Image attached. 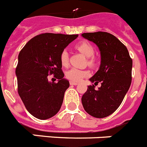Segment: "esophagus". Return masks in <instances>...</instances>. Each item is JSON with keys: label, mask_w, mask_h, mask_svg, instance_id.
<instances>
[{"label": "esophagus", "mask_w": 147, "mask_h": 147, "mask_svg": "<svg viewBox=\"0 0 147 147\" xmlns=\"http://www.w3.org/2000/svg\"><path fill=\"white\" fill-rule=\"evenodd\" d=\"M70 85H77L78 83L76 82L71 81V82H70Z\"/></svg>", "instance_id": "esophagus-1"}]
</instances>
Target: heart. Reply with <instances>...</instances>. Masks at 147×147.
Listing matches in <instances>:
<instances>
[{
    "label": "heart",
    "mask_w": 147,
    "mask_h": 147,
    "mask_svg": "<svg viewBox=\"0 0 147 147\" xmlns=\"http://www.w3.org/2000/svg\"><path fill=\"white\" fill-rule=\"evenodd\" d=\"M76 49L78 51L85 56L88 59V64L93 65L94 64V59L93 56L94 54L95 49L93 45L88 41H82L80 43H78L76 45ZM61 64L63 66H67L68 65V52L67 50H63L61 52L60 57ZM89 72L86 70H82L76 68V67H72L69 71H67L66 73V76L68 80L73 82H80L82 80L83 78L87 77L89 76Z\"/></svg>",
    "instance_id": "obj_1"
}]
</instances>
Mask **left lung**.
Wrapping results in <instances>:
<instances>
[{
	"instance_id": "8db88e82",
	"label": "left lung",
	"mask_w": 147,
	"mask_h": 147,
	"mask_svg": "<svg viewBox=\"0 0 147 147\" xmlns=\"http://www.w3.org/2000/svg\"><path fill=\"white\" fill-rule=\"evenodd\" d=\"M82 37L99 49L101 64L90 81L102 85L98 90L93 85H89L82 103L89 115L98 119L107 117L117 110L130 87L132 60L127 47L111 34L83 33Z\"/></svg>"
}]
</instances>
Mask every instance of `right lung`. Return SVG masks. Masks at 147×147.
Masks as SVG:
<instances>
[{"label": "right lung", "instance_id": "add662e5", "mask_svg": "<svg viewBox=\"0 0 147 147\" xmlns=\"http://www.w3.org/2000/svg\"><path fill=\"white\" fill-rule=\"evenodd\" d=\"M77 34L45 33L28 41L18 55V94L29 113L45 120L59 112L69 82L64 78L60 54ZM54 74L57 83L48 81Z\"/></svg>", "mask_w": 147, "mask_h": 147}]
</instances>
